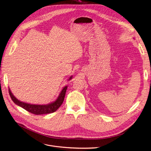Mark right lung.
Masks as SVG:
<instances>
[{
  "instance_id": "obj_1",
  "label": "right lung",
  "mask_w": 151,
  "mask_h": 151,
  "mask_svg": "<svg viewBox=\"0 0 151 151\" xmlns=\"http://www.w3.org/2000/svg\"><path fill=\"white\" fill-rule=\"evenodd\" d=\"M72 78V76L70 77L68 80H70ZM67 88V86H65L63 90H61V93H59L58 98L55 100V101L49 103L48 104L45 105H37V104H28L22 101H19L18 100L12 93L11 90L9 88V93L13 101L17 104V106L22 107L27 111L35 114V115H43V114H47L55 112V111L58 110V109L63 104L64 97L65 95L66 90Z\"/></svg>"
}]
</instances>
